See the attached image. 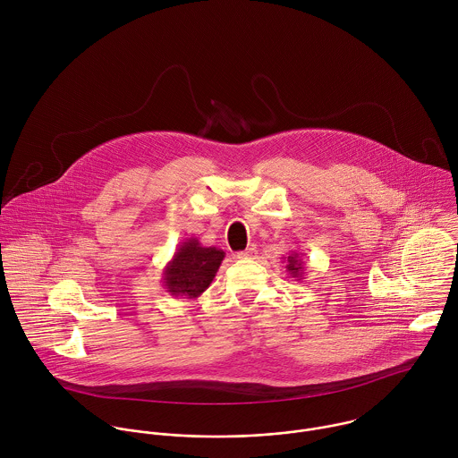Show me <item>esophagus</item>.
<instances>
[{
    "label": "esophagus",
    "instance_id": "34e87169",
    "mask_svg": "<svg viewBox=\"0 0 458 458\" xmlns=\"http://www.w3.org/2000/svg\"><path fill=\"white\" fill-rule=\"evenodd\" d=\"M235 257H237L239 260H251V259L257 257V250H255V248H248L246 251H239Z\"/></svg>",
    "mask_w": 458,
    "mask_h": 458
}]
</instances>
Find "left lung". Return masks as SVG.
I'll use <instances>...</instances> for the list:
<instances>
[{
    "mask_svg": "<svg viewBox=\"0 0 458 458\" xmlns=\"http://www.w3.org/2000/svg\"><path fill=\"white\" fill-rule=\"evenodd\" d=\"M283 260H286V273L295 277L297 281H301L304 276H306V267H304V262L301 259V253L297 251H292L288 257H283Z\"/></svg>",
    "mask_w": 458,
    "mask_h": 458,
    "instance_id": "8db88e82",
    "label": "left lung"
}]
</instances>
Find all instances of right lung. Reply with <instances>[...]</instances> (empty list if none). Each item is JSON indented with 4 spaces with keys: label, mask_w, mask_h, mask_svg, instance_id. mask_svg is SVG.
Returning a JSON list of instances; mask_svg holds the SVG:
<instances>
[{
    "label": "right lung",
    "mask_w": 458,
    "mask_h": 458,
    "mask_svg": "<svg viewBox=\"0 0 458 458\" xmlns=\"http://www.w3.org/2000/svg\"><path fill=\"white\" fill-rule=\"evenodd\" d=\"M223 259V250L205 248L196 237H189L163 269V286L174 297L196 299L210 286Z\"/></svg>",
    "instance_id": "add662e5"
}]
</instances>
